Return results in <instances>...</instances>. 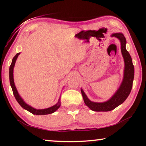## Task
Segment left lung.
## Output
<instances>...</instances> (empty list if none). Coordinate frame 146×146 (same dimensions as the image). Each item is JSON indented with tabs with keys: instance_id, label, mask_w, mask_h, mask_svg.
Returning a JSON list of instances; mask_svg holds the SVG:
<instances>
[{
	"instance_id": "1",
	"label": "left lung",
	"mask_w": 146,
	"mask_h": 146,
	"mask_svg": "<svg viewBox=\"0 0 146 146\" xmlns=\"http://www.w3.org/2000/svg\"><path fill=\"white\" fill-rule=\"evenodd\" d=\"M111 36L112 37L115 36L117 38L120 42L121 52H122L123 60H124L123 79L120 86L114 95L110 99L104 102H95L91 101L88 98L82 89H81V93H82L85 104L94 111H109L114 110L126 100L132 89L135 70L132 58L125 48L126 39L124 35L121 33H113Z\"/></svg>"
}]
</instances>
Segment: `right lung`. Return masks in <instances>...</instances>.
Segmentation results:
<instances>
[{"label": "right lung", "mask_w": 146, "mask_h": 146, "mask_svg": "<svg viewBox=\"0 0 146 146\" xmlns=\"http://www.w3.org/2000/svg\"><path fill=\"white\" fill-rule=\"evenodd\" d=\"M20 55V53H18L16 54V55L14 56L13 60L11 62V64L9 67V82H10L11 87L12 88V90H13V95L15 96V98H16V100L20 105L21 106V107L24 108V110L28 111L29 112L31 113L33 115H48V114H51L54 112H55L58 109L60 108V97L59 98L58 102L53 106H51L50 108H46V109H42V110H36V109L31 107V106L28 105V104H26L24 100L22 98V97L20 96V95L18 93V91H17V88L15 87V85L14 82V78H13V69L15 64L16 60L17 58H18L19 55Z\"/></svg>", "instance_id": "obj_1"}]
</instances>
